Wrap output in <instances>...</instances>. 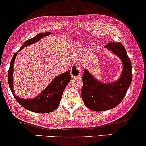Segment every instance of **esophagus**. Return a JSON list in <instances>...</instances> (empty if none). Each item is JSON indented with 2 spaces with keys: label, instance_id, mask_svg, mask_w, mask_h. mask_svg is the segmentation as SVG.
<instances>
[{
  "label": "esophagus",
  "instance_id": "34e87169",
  "mask_svg": "<svg viewBox=\"0 0 146 146\" xmlns=\"http://www.w3.org/2000/svg\"><path fill=\"white\" fill-rule=\"evenodd\" d=\"M71 74L72 78H78L81 76V68L77 65H74L71 69Z\"/></svg>",
  "mask_w": 146,
  "mask_h": 146
}]
</instances>
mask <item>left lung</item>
<instances>
[{"mask_svg": "<svg viewBox=\"0 0 146 146\" xmlns=\"http://www.w3.org/2000/svg\"><path fill=\"white\" fill-rule=\"evenodd\" d=\"M123 62V71L119 80L113 83L98 81L85 70L82 81L81 97L87 108L95 112L108 110L115 108L125 97L132 82V65L125 47L121 42H109L105 45Z\"/></svg>", "mask_w": 146, "mask_h": 146, "instance_id": "obj_1", "label": "left lung"}]
</instances>
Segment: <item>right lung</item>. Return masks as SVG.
Here are the masks:
<instances>
[{
    "mask_svg": "<svg viewBox=\"0 0 146 146\" xmlns=\"http://www.w3.org/2000/svg\"><path fill=\"white\" fill-rule=\"evenodd\" d=\"M51 34V32L39 33L32 38L26 40L23 44L19 51L23 50L25 47L32 45L34 42L38 41L42 37L50 35ZM18 52L14 54V56L11 58L7 74L8 83H9V88H10L11 93L14 95V98L23 107L28 110L32 111V112L44 114V113L51 112L52 111L55 110L59 106L60 101L61 99L63 91H64L65 88L68 86L69 82L71 79L70 71L68 70L66 72L61 74L59 76H57L50 83V84L47 87L46 89L44 90L38 96H37L34 99H20L15 95L14 91V87H13V72H14V60H15Z\"/></svg>",
    "mask_w": 146,
    "mask_h": 146,
    "instance_id": "right-lung-1",
    "label": "right lung"
}]
</instances>
